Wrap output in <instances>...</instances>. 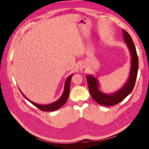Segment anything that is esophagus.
<instances>
[{
  "label": "esophagus",
  "instance_id": "1",
  "mask_svg": "<svg viewBox=\"0 0 149 149\" xmlns=\"http://www.w3.org/2000/svg\"><path fill=\"white\" fill-rule=\"evenodd\" d=\"M81 71H84V69H83V68H81Z\"/></svg>",
  "mask_w": 149,
  "mask_h": 149
}]
</instances>
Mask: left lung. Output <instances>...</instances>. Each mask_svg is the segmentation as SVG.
Masks as SVG:
<instances>
[{
    "label": "left lung",
    "mask_w": 149,
    "mask_h": 149,
    "mask_svg": "<svg viewBox=\"0 0 149 149\" xmlns=\"http://www.w3.org/2000/svg\"><path fill=\"white\" fill-rule=\"evenodd\" d=\"M123 31L124 41L130 49L132 56L131 69H130L129 78L123 88L111 95L106 94L99 90L97 79L91 75L86 76L90 94L93 100L101 105L109 106L118 104L132 92L136 83L139 68V60L136 49L130 35L124 29H123Z\"/></svg>",
    "instance_id": "left-lung-1"
}]
</instances>
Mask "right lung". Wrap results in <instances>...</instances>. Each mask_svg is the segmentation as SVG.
<instances>
[{"instance_id": "1", "label": "right lung", "mask_w": 149, "mask_h": 149, "mask_svg": "<svg viewBox=\"0 0 149 149\" xmlns=\"http://www.w3.org/2000/svg\"><path fill=\"white\" fill-rule=\"evenodd\" d=\"M72 76H73V74L70 76L68 78H67L66 82H65V89L61 97L60 98L59 100H58L57 101L53 102L52 104H50L48 105H40L38 104H36L32 101H30L27 98H26L21 91V93L22 94L23 96L25 97V99H26L29 101H30L32 104H33L35 106L37 107V108L40 110H41L42 111H56L58 109H60V107H61L63 106L66 102L68 100V98L69 96V94H70V81Z\"/></svg>"}]
</instances>
